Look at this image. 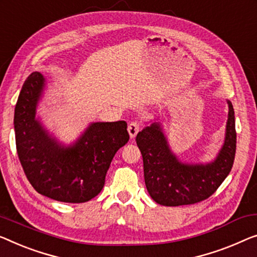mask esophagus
Wrapping results in <instances>:
<instances>
[{"mask_svg":"<svg viewBox=\"0 0 257 257\" xmlns=\"http://www.w3.org/2000/svg\"><path fill=\"white\" fill-rule=\"evenodd\" d=\"M141 128H142V124H141L140 121L130 122L129 125H128V133H129L130 137H132V139H134V137H135L137 134H139Z\"/></svg>","mask_w":257,"mask_h":257,"instance_id":"esophagus-1","label":"esophagus"}]
</instances>
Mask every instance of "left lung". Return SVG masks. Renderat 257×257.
Listing matches in <instances>:
<instances>
[{
  "mask_svg": "<svg viewBox=\"0 0 257 257\" xmlns=\"http://www.w3.org/2000/svg\"><path fill=\"white\" fill-rule=\"evenodd\" d=\"M226 137L219 155L208 165H188L177 159L168 148L159 123L137 134L136 143L143 157L145 186L158 204L179 206L209 198L231 172L235 157L234 109L228 101Z\"/></svg>",
  "mask_w": 257,
  "mask_h": 257,
  "instance_id": "8db88e82",
  "label": "left lung"
}]
</instances>
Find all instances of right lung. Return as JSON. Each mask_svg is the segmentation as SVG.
Here are the masks:
<instances>
[{"label": "right lung", "instance_id": "obj_1", "mask_svg": "<svg viewBox=\"0 0 257 257\" xmlns=\"http://www.w3.org/2000/svg\"><path fill=\"white\" fill-rule=\"evenodd\" d=\"M45 78L32 72L15 107L19 162L38 193L66 203H83L100 193L110 162L129 141L125 121L92 123L71 148L60 147L36 118Z\"/></svg>", "mask_w": 257, "mask_h": 257}]
</instances>
